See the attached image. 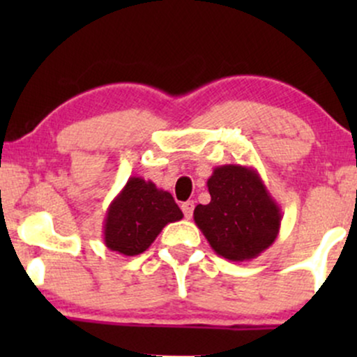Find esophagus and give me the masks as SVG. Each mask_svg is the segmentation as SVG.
Masks as SVG:
<instances>
[{"instance_id":"esophagus-1","label":"esophagus","mask_w":357,"mask_h":357,"mask_svg":"<svg viewBox=\"0 0 357 357\" xmlns=\"http://www.w3.org/2000/svg\"><path fill=\"white\" fill-rule=\"evenodd\" d=\"M181 210H183V213H184V218L190 220L191 216H192V210H195V203H192V202L183 203V204H181Z\"/></svg>"}]
</instances>
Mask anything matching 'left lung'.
<instances>
[{
  "label": "left lung",
  "mask_w": 357,
  "mask_h": 357,
  "mask_svg": "<svg viewBox=\"0 0 357 357\" xmlns=\"http://www.w3.org/2000/svg\"><path fill=\"white\" fill-rule=\"evenodd\" d=\"M206 186L211 202L198 204L192 218L220 257L252 260L275 241L282 213L257 169L216 166Z\"/></svg>",
  "instance_id": "obj_1"
}]
</instances>
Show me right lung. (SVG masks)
Listing matches in <instances>:
<instances>
[{"instance_id":"right-lung-1","label":"right lung","mask_w":357,"mask_h":357,"mask_svg":"<svg viewBox=\"0 0 357 357\" xmlns=\"http://www.w3.org/2000/svg\"><path fill=\"white\" fill-rule=\"evenodd\" d=\"M181 218L183 211L171 192L159 190L153 181L132 176L109 204L104 243L121 255H139L151 247L167 223Z\"/></svg>"}]
</instances>
